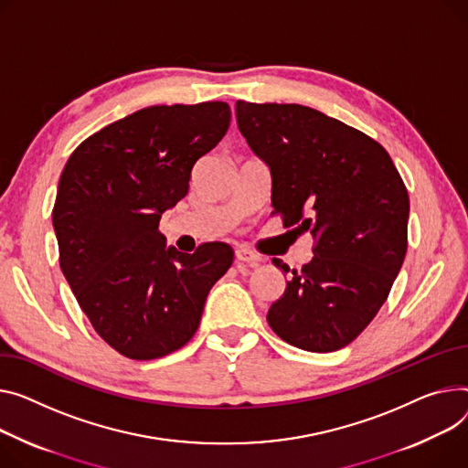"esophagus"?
Masks as SVG:
<instances>
[{
    "instance_id": "obj_1",
    "label": "esophagus",
    "mask_w": 468,
    "mask_h": 468,
    "mask_svg": "<svg viewBox=\"0 0 468 468\" xmlns=\"http://www.w3.org/2000/svg\"><path fill=\"white\" fill-rule=\"evenodd\" d=\"M235 258H237V261L246 263V265H250V267H256L261 261V258L258 254H254L252 250H248V248H237Z\"/></svg>"
}]
</instances>
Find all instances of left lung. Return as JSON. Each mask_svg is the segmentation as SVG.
I'll list each match as a JSON object with an SVG mask.
<instances>
[{
  "mask_svg": "<svg viewBox=\"0 0 468 468\" xmlns=\"http://www.w3.org/2000/svg\"><path fill=\"white\" fill-rule=\"evenodd\" d=\"M237 123L271 169L272 214L316 240L267 322L301 350L345 348L377 316L407 256V186L380 143L316 109L237 101Z\"/></svg>",
  "mask_w": 468,
  "mask_h": 468,
  "instance_id": "8db88e82",
  "label": "left lung"
}]
</instances>
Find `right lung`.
I'll return each instance as SVG.
<instances>
[{"mask_svg": "<svg viewBox=\"0 0 468 468\" xmlns=\"http://www.w3.org/2000/svg\"><path fill=\"white\" fill-rule=\"evenodd\" d=\"M229 122L224 101L146 107L82 141L61 171L52 208L61 272L91 327L130 359L182 348L233 263L226 242L182 254L158 229Z\"/></svg>", "mask_w": 468, "mask_h": 468, "instance_id": "right-lung-1", "label": "right lung"}]
</instances>
